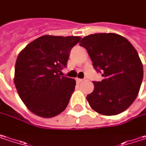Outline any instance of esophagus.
I'll list each match as a JSON object with an SVG mask.
<instances>
[{
  "instance_id": "esophagus-1",
  "label": "esophagus",
  "mask_w": 146,
  "mask_h": 146,
  "mask_svg": "<svg viewBox=\"0 0 146 146\" xmlns=\"http://www.w3.org/2000/svg\"><path fill=\"white\" fill-rule=\"evenodd\" d=\"M76 82L77 83H81L84 80H82V79H79V78H76Z\"/></svg>"
}]
</instances>
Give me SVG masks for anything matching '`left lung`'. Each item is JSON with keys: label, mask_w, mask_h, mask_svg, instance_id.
Segmentation results:
<instances>
[{"label": "left lung", "mask_w": 146, "mask_h": 146, "mask_svg": "<svg viewBox=\"0 0 146 146\" xmlns=\"http://www.w3.org/2000/svg\"><path fill=\"white\" fill-rule=\"evenodd\" d=\"M93 66L104 79L94 81L87 100L97 113L112 116L122 113L134 102L143 80V66L135 48L119 34L102 33L85 36L80 42Z\"/></svg>", "instance_id": "left-lung-1"}]
</instances>
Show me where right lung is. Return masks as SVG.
Returning a JSON list of instances; mask_svg holds the SVG:
<instances>
[{"mask_svg":"<svg viewBox=\"0 0 146 146\" xmlns=\"http://www.w3.org/2000/svg\"><path fill=\"white\" fill-rule=\"evenodd\" d=\"M78 36L44 35L29 43L19 54L15 67V84L27 108L42 117L63 112L75 90L76 80L61 76Z\"/></svg>","mask_w":146,"mask_h":146,"instance_id":"add662e5","label":"right lung"}]
</instances>
